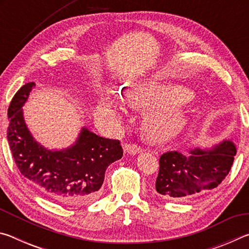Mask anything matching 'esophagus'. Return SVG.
Here are the masks:
<instances>
[{
    "label": "esophagus",
    "instance_id": "esophagus-1",
    "mask_svg": "<svg viewBox=\"0 0 249 249\" xmlns=\"http://www.w3.org/2000/svg\"><path fill=\"white\" fill-rule=\"evenodd\" d=\"M125 150L130 155H137V154L142 153V151H144V148L136 144H128V145H125Z\"/></svg>",
    "mask_w": 249,
    "mask_h": 249
}]
</instances>
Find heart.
<instances>
[{"instance_id":"1","label":"heart","mask_w":249,"mask_h":249,"mask_svg":"<svg viewBox=\"0 0 249 249\" xmlns=\"http://www.w3.org/2000/svg\"><path fill=\"white\" fill-rule=\"evenodd\" d=\"M136 102L142 107L159 111L150 114L146 120V132L150 138L159 141L170 135L180 122V114L175 107L188 102L191 92L178 86L148 84L135 91ZM95 119L100 124L116 127L123 121V113L112 96H102L95 107Z\"/></svg>"}]
</instances>
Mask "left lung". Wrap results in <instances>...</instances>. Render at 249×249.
Masks as SVG:
<instances>
[{
	"label": "left lung",
	"instance_id": "obj_1",
	"mask_svg": "<svg viewBox=\"0 0 249 249\" xmlns=\"http://www.w3.org/2000/svg\"><path fill=\"white\" fill-rule=\"evenodd\" d=\"M236 146L223 141L212 147H196L183 155L167 151L159 158L156 191L163 199L184 201L216 188L229 175Z\"/></svg>",
	"mask_w": 249,
	"mask_h": 249
}]
</instances>
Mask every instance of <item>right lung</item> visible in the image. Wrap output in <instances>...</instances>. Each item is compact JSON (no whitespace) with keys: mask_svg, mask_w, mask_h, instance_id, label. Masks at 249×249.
Wrapping results in <instances>:
<instances>
[{"mask_svg":"<svg viewBox=\"0 0 249 249\" xmlns=\"http://www.w3.org/2000/svg\"><path fill=\"white\" fill-rule=\"evenodd\" d=\"M36 84L16 92L8 107L7 141L16 166L37 191L67 206H82L100 196L107 168L123 156L120 141L108 140L83 126L72 145L46 148L34 138L23 107Z\"/></svg>","mask_w":249,"mask_h":249,"instance_id":"right-lung-1","label":"right lung"}]
</instances>
